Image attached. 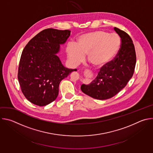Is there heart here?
<instances>
[{
    "instance_id": "heart-1",
    "label": "heart",
    "mask_w": 153,
    "mask_h": 153,
    "mask_svg": "<svg viewBox=\"0 0 153 153\" xmlns=\"http://www.w3.org/2000/svg\"><path fill=\"white\" fill-rule=\"evenodd\" d=\"M120 47V39L115 34L96 31L79 37L76 44L70 43L67 53L71 62L79 65L87 55V59L95 68H102L110 63L117 55Z\"/></svg>"
}]
</instances>
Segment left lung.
<instances>
[{
	"mask_svg": "<svg viewBox=\"0 0 153 153\" xmlns=\"http://www.w3.org/2000/svg\"><path fill=\"white\" fill-rule=\"evenodd\" d=\"M114 30L121 40L119 52L113 60L100 68L93 81L80 87L83 93L96 99L105 100L116 95L134 74L136 55L133 40L125 31L116 27Z\"/></svg>",
	"mask_w": 153,
	"mask_h": 153,
	"instance_id": "obj_1",
	"label": "left lung"
}]
</instances>
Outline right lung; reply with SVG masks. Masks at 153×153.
Returning a JSON list of instances; mask_svg holds the SVG:
<instances>
[{"label":"right lung","instance_id":"1","mask_svg":"<svg viewBox=\"0 0 153 153\" xmlns=\"http://www.w3.org/2000/svg\"><path fill=\"white\" fill-rule=\"evenodd\" d=\"M70 33L45 29L32 38L22 53L17 77L22 92L33 104L42 106L55 100L61 80L77 71L65 68L57 56Z\"/></svg>","mask_w":153,"mask_h":153}]
</instances>
